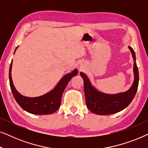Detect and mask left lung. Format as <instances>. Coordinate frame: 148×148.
I'll return each mask as SVG.
<instances>
[{
	"mask_svg": "<svg viewBox=\"0 0 148 148\" xmlns=\"http://www.w3.org/2000/svg\"><path fill=\"white\" fill-rule=\"evenodd\" d=\"M132 54L133 61L134 81L128 90L115 94H105L98 91L89 79L84 73L81 72L80 75L84 79V93L86 106L91 112L99 115H108L117 113L124 110L130 104L136 94L139 84V71L136 64V57L134 50L129 46Z\"/></svg>",
	"mask_w": 148,
	"mask_h": 148,
	"instance_id": "8db88e82",
	"label": "left lung"
}]
</instances>
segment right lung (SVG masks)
<instances>
[{
	"mask_svg": "<svg viewBox=\"0 0 148 148\" xmlns=\"http://www.w3.org/2000/svg\"><path fill=\"white\" fill-rule=\"evenodd\" d=\"M12 65L13 60L9 67V83L14 98L24 110L34 114H50L56 112L60 106L62 93L66 85L73 77L76 76L78 73L77 69H75L69 73L64 75L53 90L42 96L31 98L23 96L15 89L11 77Z\"/></svg>",
	"mask_w": 148,
	"mask_h": 148,
	"instance_id": "obj_1",
	"label": "right lung"
}]
</instances>
